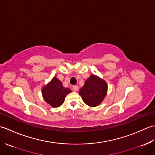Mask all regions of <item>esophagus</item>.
<instances>
[{"mask_svg": "<svg viewBox=\"0 0 155 155\" xmlns=\"http://www.w3.org/2000/svg\"><path fill=\"white\" fill-rule=\"evenodd\" d=\"M72 89H73V91H75V92L77 91L78 89V87L77 86V85H74V86L72 87Z\"/></svg>", "mask_w": 155, "mask_h": 155, "instance_id": "obj_1", "label": "esophagus"}]
</instances>
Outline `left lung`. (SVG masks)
I'll list each match as a JSON object with an SVG mask.
<instances>
[{
	"label": "left lung",
	"mask_w": 155,
	"mask_h": 155,
	"mask_svg": "<svg viewBox=\"0 0 155 155\" xmlns=\"http://www.w3.org/2000/svg\"><path fill=\"white\" fill-rule=\"evenodd\" d=\"M107 84L97 76L91 75L79 91L84 103L90 107L100 104L107 94Z\"/></svg>",
	"instance_id": "1"
}]
</instances>
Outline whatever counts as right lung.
I'll list each match as a JSON object with an SVG mask.
<instances>
[{
  "mask_svg": "<svg viewBox=\"0 0 155 155\" xmlns=\"http://www.w3.org/2000/svg\"><path fill=\"white\" fill-rule=\"evenodd\" d=\"M71 92L70 88L63 87L61 81L56 77L52 78L42 90L45 101L54 108L61 106L64 103L65 97Z\"/></svg>",
  "mask_w": 155,
  "mask_h": 155,
  "instance_id": "obj_1",
  "label": "right lung"
}]
</instances>
